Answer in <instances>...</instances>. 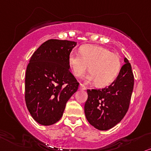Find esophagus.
Instances as JSON below:
<instances>
[{
  "label": "esophagus",
  "mask_w": 151,
  "mask_h": 151,
  "mask_svg": "<svg viewBox=\"0 0 151 151\" xmlns=\"http://www.w3.org/2000/svg\"><path fill=\"white\" fill-rule=\"evenodd\" d=\"M79 89L80 90H86V87L83 84H82V83H80Z\"/></svg>",
  "instance_id": "1"
}]
</instances>
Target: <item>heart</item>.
Here are the masks:
<instances>
[{
    "mask_svg": "<svg viewBox=\"0 0 151 151\" xmlns=\"http://www.w3.org/2000/svg\"><path fill=\"white\" fill-rule=\"evenodd\" d=\"M68 63L75 77L81 76L88 67L89 74L84 80L94 82L98 86L111 83L121 68V60L117 55L102 46L86 45L80 48V53L72 50L68 57Z\"/></svg>",
    "mask_w": 151,
    "mask_h": 151,
    "instance_id": "obj_1",
    "label": "heart"
}]
</instances>
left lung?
<instances>
[{"mask_svg":"<svg viewBox=\"0 0 151 151\" xmlns=\"http://www.w3.org/2000/svg\"><path fill=\"white\" fill-rule=\"evenodd\" d=\"M111 84L87 90L84 112L87 121L99 130H108L121 121L128 110L134 87V75L128 60Z\"/></svg>","mask_w":151,"mask_h":151,"instance_id":"8db88e82","label":"left lung"}]
</instances>
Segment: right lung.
Wrapping results in <instances>:
<instances>
[{
	"instance_id": "obj_1",
	"label": "right lung",
	"mask_w": 151,
	"mask_h": 151,
	"mask_svg": "<svg viewBox=\"0 0 151 151\" xmlns=\"http://www.w3.org/2000/svg\"><path fill=\"white\" fill-rule=\"evenodd\" d=\"M73 41H46L30 58L25 79V100L30 115L40 125H51L61 118L66 103L79 83L70 72L68 57Z\"/></svg>"
}]
</instances>
